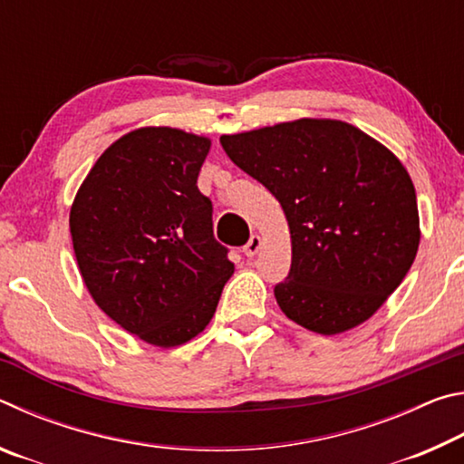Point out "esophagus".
<instances>
[{
	"mask_svg": "<svg viewBox=\"0 0 464 464\" xmlns=\"http://www.w3.org/2000/svg\"><path fill=\"white\" fill-rule=\"evenodd\" d=\"M260 249H262V237L260 235H251L249 241L246 243V247H243V254L247 257H254Z\"/></svg>",
	"mask_w": 464,
	"mask_h": 464,
	"instance_id": "obj_1",
	"label": "esophagus"
}]
</instances>
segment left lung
<instances>
[{
	"instance_id": "obj_1",
	"label": "left lung",
	"mask_w": 464,
	"mask_h": 464,
	"mask_svg": "<svg viewBox=\"0 0 464 464\" xmlns=\"http://www.w3.org/2000/svg\"><path fill=\"white\" fill-rule=\"evenodd\" d=\"M221 145L285 210L293 262L274 286L282 313L321 335L371 319L410 272L421 237L415 188L397 155L334 119L223 135Z\"/></svg>"
}]
</instances>
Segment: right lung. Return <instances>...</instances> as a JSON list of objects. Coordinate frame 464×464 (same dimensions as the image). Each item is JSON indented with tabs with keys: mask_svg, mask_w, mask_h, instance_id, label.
Listing matches in <instances>:
<instances>
[{
	"mask_svg": "<svg viewBox=\"0 0 464 464\" xmlns=\"http://www.w3.org/2000/svg\"><path fill=\"white\" fill-rule=\"evenodd\" d=\"M208 151L210 139L179 129L130 130L98 157L69 213L93 303L157 348L198 335L235 272L196 186Z\"/></svg>",
	"mask_w": 464,
	"mask_h": 464,
	"instance_id": "add662e5",
	"label": "right lung"
}]
</instances>
